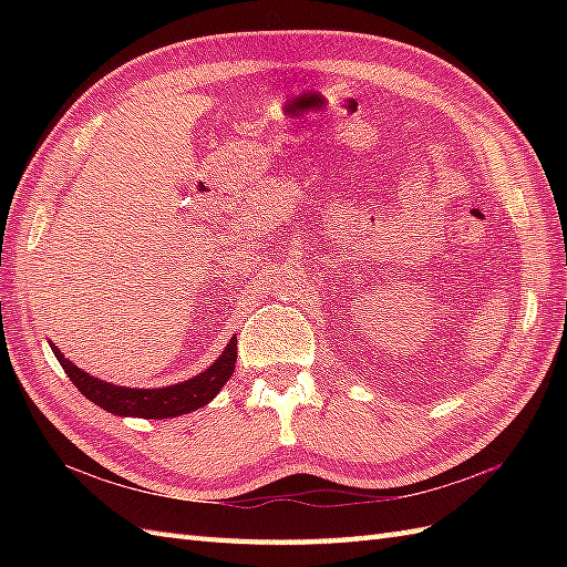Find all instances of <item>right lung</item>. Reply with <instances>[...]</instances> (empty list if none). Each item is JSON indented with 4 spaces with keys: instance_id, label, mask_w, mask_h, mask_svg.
Instances as JSON below:
<instances>
[{
    "instance_id": "1",
    "label": "right lung",
    "mask_w": 567,
    "mask_h": 567,
    "mask_svg": "<svg viewBox=\"0 0 567 567\" xmlns=\"http://www.w3.org/2000/svg\"><path fill=\"white\" fill-rule=\"evenodd\" d=\"M51 351L55 353L58 363L63 365L65 375L72 380V384H75L90 402L102 406L104 412L116 416L171 419L195 412V409L209 404L214 396L221 392V388L236 370L238 348L236 336H231V341L226 343L221 355L216 358L207 370H202L199 375L185 382L167 384V388H122V384L100 380L90 375L87 370L78 368L72 360L60 353V348L55 343H51Z\"/></svg>"
}]
</instances>
